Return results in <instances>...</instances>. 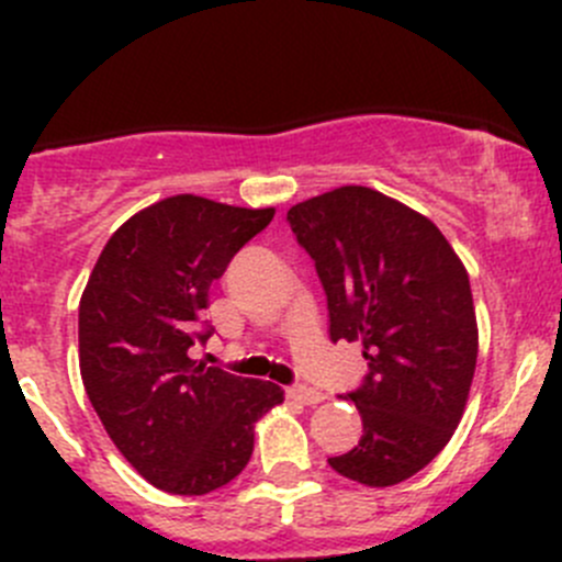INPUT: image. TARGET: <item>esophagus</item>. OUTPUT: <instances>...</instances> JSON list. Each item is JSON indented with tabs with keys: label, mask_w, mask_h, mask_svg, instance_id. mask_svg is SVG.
Segmentation results:
<instances>
[{
	"label": "esophagus",
	"mask_w": 562,
	"mask_h": 562,
	"mask_svg": "<svg viewBox=\"0 0 562 562\" xmlns=\"http://www.w3.org/2000/svg\"><path fill=\"white\" fill-rule=\"evenodd\" d=\"M288 396L296 402H302V405H317V402L326 400V394L317 389H310V386H291L288 389Z\"/></svg>",
	"instance_id": "34e87169"
}]
</instances>
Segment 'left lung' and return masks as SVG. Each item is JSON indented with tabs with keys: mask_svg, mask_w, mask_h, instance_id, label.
<instances>
[{
	"mask_svg": "<svg viewBox=\"0 0 562 562\" xmlns=\"http://www.w3.org/2000/svg\"><path fill=\"white\" fill-rule=\"evenodd\" d=\"M315 260L331 339L361 342L364 386L348 394L359 446L328 464L364 486H394L427 468L462 422L479 359L464 263L438 225L372 187L348 184L288 209Z\"/></svg>",
	"mask_w": 562,
	"mask_h": 562,
	"instance_id": "obj_1",
	"label": "left lung"
}]
</instances>
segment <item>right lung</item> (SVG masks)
Segmentation results:
<instances>
[{"instance_id":"add662e5","label":"right lung","mask_w":562,"mask_h":562,"mask_svg":"<svg viewBox=\"0 0 562 562\" xmlns=\"http://www.w3.org/2000/svg\"><path fill=\"white\" fill-rule=\"evenodd\" d=\"M274 209L171 195L135 212L100 252L78 304V364L108 438L157 490L206 495L247 468L269 381L190 359L209 288Z\"/></svg>"}]
</instances>
